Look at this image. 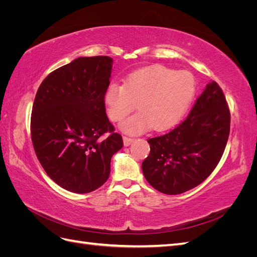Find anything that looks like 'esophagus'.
<instances>
[{
  "instance_id": "esophagus-1",
  "label": "esophagus",
  "mask_w": 257,
  "mask_h": 257,
  "mask_svg": "<svg viewBox=\"0 0 257 257\" xmlns=\"http://www.w3.org/2000/svg\"><path fill=\"white\" fill-rule=\"evenodd\" d=\"M133 142H134V138L128 137V136H123V144H124V146H125V147L130 146Z\"/></svg>"
}]
</instances>
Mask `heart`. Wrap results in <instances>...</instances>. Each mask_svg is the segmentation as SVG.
I'll list each match as a JSON object with an SVG mask.
<instances>
[{
	"label": "heart",
	"mask_w": 257,
	"mask_h": 257,
	"mask_svg": "<svg viewBox=\"0 0 257 257\" xmlns=\"http://www.w3.org/2000/svg\"><path fill=\"white\" fill-rule=\"evenodd\" d=\"M196 92V82L188 72H177L161 65L131 74L124 84L111 83L105 93L109 118L120 122L138 104L141 111L121 124L128 134H141L149 127L166 130L180 120Z\"/></svg>",
	"instance_id": "1"
}]
</instances>
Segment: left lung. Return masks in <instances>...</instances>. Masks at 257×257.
<instances>
[{
  "instance_id": "8db88e82",
  "label": "left lung",
  "mask_w": 257,
  "mask_h": 257,
  "mask_svg": "<svg viewBox=\"0 0 257 257\" xmlns=\"http://www.w3.org/2000/svg\"><path fill=\"white\" fill-rule=\"evenodd\" d=\"M230 112L215 81L207 84L186 119L168 133L148 139L150 153L143 173L155 190L177 195L211 175L226 147Z\"/></svg>"
}]
</instances>
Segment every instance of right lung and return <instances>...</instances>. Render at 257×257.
<instances>
[{
	"instance_id": "1",
	"label": "right lung",
	"mask_w": 257,
	"mask_h": 257,
	"mask_svg": "<svg viewBox=\"0 0 257 257\" xmlns=\"http://www.w3.org/2000/svg\"><path fill=\"white\" fill-rule=\"evenodd\" d=\"M112 59L81 57L50 73L37 90L31 114L36 157L52 180L73 193H90L110 174L123 147L105 108Z\"/></svg>"
}]
</instances>
